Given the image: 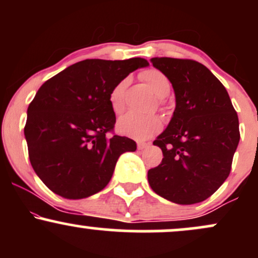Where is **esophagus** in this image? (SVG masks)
I'll return each mask as SVG.
<instances>
[{
    "label": "esophagus",
    "instance_id": "obj_1",
    "mask_svg": "<svg viewBox=\"0 0 258 258\" xmlns=\"http://www.w3.org/2000/svg\"><path fill=\"white\" fill-rule=\"evenodd\" d=\"M148 147V143H144V142H137V148L139 150H143L144 148Z\"/></svg>",
    "mask_w": 258,
    "mask_h": 258
}]
</instances>
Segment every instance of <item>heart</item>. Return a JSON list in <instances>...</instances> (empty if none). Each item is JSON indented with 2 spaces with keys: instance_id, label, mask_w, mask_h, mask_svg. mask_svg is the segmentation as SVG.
Returning a JSON list of instances; mask_svg holds the SVG:
<instances>
[{
  "instance_id": "heart-1",
  "label": "heart",
  "mask_w": 258,
  "mask_h": 258,
  "mask_svg": "<svg viewBox=\"0 0 258 258\" xmlns=\"http://www.w3.org/2000/svg\"><path fill=\"white\" fill-rule=\"evenodd\" d=\"M141 79L146 81L159 98L166 97L171 91V82L164 73L158 69L144 70L139 74ZM130 80L125 78L117 82L109 93V102L112 111L120 114L125 109V94ZM162 127V121L158 115H141L136 112H127L117 121V130L120 133L137 141H143L156 135Z\"/></svg>"
}]
</instances>
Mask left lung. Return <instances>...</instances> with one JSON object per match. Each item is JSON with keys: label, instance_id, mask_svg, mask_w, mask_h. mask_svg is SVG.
Segmentation results:
<instances>
[{"label": "left lung", "instance_id": "left-lung-1", "mask_svg": "<svg viewBox=\"0 0 258 258\" xmlns=\"http://www.w3.org/2000/svg\"><path fill=\"white\" fill-rule=\"evenodd\" d=\"M176 94L173 116L154 144L162 161L148 171L152 189L180 204L201 203L229 176L240 139L239 119L221 81L193 59L153 58Z\"/></svg>", "mask_w": 258, "mask_h": 258}]
</instances>
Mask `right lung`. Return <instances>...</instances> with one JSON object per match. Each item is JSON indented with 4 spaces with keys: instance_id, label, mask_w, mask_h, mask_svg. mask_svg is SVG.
I'll list each match as a JSON object with an SVG mask.
<instances>
[{
    "instance_id": "right-lung-1",
    "label": "right lung",
    "mask_w": 258,
    "mask_h": 258,
    "mask_svg": "<svg viewBox=\"0 0 258 258\" xmlns=\"http://www.w3.org/2000/svg\"><path fill=\"white\" fill-rule=\"evenodd\" d=\"M149 64L86 59L47 80L28 108L24 135L29 159L53 193L82 199L98 193L111 179L121 154L136 142L114 131L109 93L130 73Z\"/></svg>"
}]
</instances>
